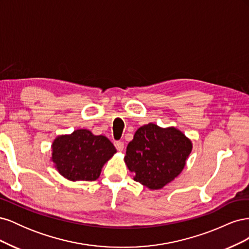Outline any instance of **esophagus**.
<instances>
[{
    "mask_svg": "<svg viewBox=\"0 0 249 249\" xmlns=\"http://www.w3.org/2000/svg\"><path fill=\"white\" fill-rule=\"evenodd\" d=\"M114 145H115V147H116L118 152H123L124 148V142H122V141L114 142Z\"/></svg>",
    "mask_w": 249,
    "mask_h": 249,
    "instance_id": "1",
    "label": "esophagus"
}]
</instances>
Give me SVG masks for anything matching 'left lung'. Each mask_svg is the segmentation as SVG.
<instances>
[{"mask_svg": "<svg viewBox=\"0 0 249 249\" xmlns=\"http://www.w3.org/2000/svg\"><path fill=\"white\" fill-rule=\"evenodd\" d=\"M192 147V141L177 127L150 123L135 132L124 160L134 180L159 190L183 171Z\"/></svg>", "mask_w": 249, "mask_h": 249, "instance_id": "1", "label": "left lung"}]
</instances>
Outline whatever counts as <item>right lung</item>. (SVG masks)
Listing matches in <instances>:
<instances>
[{
	"mask_svg": "<svg viewBox=\"0 0 249 249\" xmlns=\"http://www.w3.org/2000/svg\"><path fill=\"white\" fill-rule=\"evenodd\" d=\"M51 148V161L56 170L71 182L97 179L104 165L116 154L115 146L106 136L86 129L59 135Z\"/></svg>",
	"mask_w": 249,
	"mask_h": 249,
	"instance_id": "add662e5",
	"label": "right lung"
}]
</instances>
